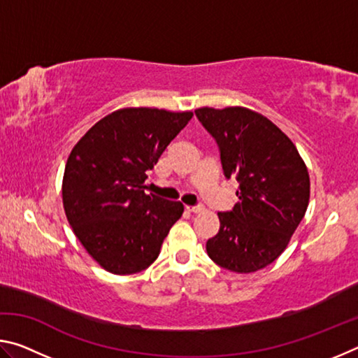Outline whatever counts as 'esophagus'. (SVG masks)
I'll return each instance as SVG.
<instances>
[{"instance_id":"esophagus-1","label":"esophagus","mask_w":358,"mask_h":358,"mask_svg":"<svg viewBox=\"0 0 358 358\" xmlns=\"http://www.w3.org/2000/svg\"><path fill=\"white\" fill-rule=\"evenodd\" d=\"M187 211H191V213H202L203 207L202 205H197V207H186Z\"/></svg>"}]
</instances>
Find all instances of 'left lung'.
Instances as JSON below:
<instances>
[{
	"label": "left lung",
	"instance_id": "left-lung-1",
	"mask_svg": "<svg viewBox=\"0 0 358 358\" xmlns=\"http://www.w3.org/2000/svg\"><path fill=\"white\" fill-rule=\"evenodd\" d=\"M220 147L226 178L238 181L232 211L217 213L210 259L235 273H252L281 256L306 213L310 173L292 141L246 107L197 108Z\"/></svg>",
	"mask_w": 358,
	"mask_h": 358
}]
</instances>
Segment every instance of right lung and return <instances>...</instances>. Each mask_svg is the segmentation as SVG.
Listing matches in <instances>:
<instances>
[{"label": "right lung", "instance_id": "add662e5", "mask_svg": "<svg viewBox=\"0 0 358 358\" xmlns=\"http://www.w3.org/2000/svg\"><path fill=\"white\" fill-rule=\"evenodd\" d=\"M192 112L126 107L87 131L63 177L66 217L87 252L113 275L138 273L159 256L183 203L145 194L151 171Z\"/></svg>", "mask_w": 358, "mask_h": 358}]
</instances>
